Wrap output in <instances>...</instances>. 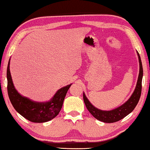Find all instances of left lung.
I'll return each mask as SVG.
<instances>
[{
    "instance_id": "8db88e82",
    "label": "left lung",
    "mask_w": 150,
    "mask_h": 150,
    "mask_svg": "<svg viewBox=\"0 0 150 150\" xmlns=\"http://www.w3.org/2000/svg\"><path fill=\"white\" fill-rule=\"evenodd\" d=\"M138 56L139 63V75L137 81L136 86L133 93L129 99L126 101L123 105H120L118 107L114 108L110 110H100L95 106H94L88 98L85 93H83V100L85 104L86 107L89 112L96 119L101 122L106 123H113L115 122L119 121L121 119L126 117L127 115L131 113L138 103L142 93V81L143 77V67H142L141 58L138 52H137Z\"/></svg>"
}]
</instances>
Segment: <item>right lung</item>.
Here are the masks:
<instances>
[{
	"instance_id": "1",
	"label": "right lung",
	"mask_w": 150,
	"mask_h": 150,
	"mask_svg": "<svg viewBox=\"0 0 150 150\" xmlns=\"http://www.w3.org/2000/svg\"><path fill=\"white\" fill-rule=\"evenodd\" d=\"M9 59L7 67V90L12 106L20 115L35 123L46 122L54 118L62 108L66 94L72 84L59 88L54 96L46 102H36L20 95L15 88L10 71Z\"/></svg>"
}]
</instances>
